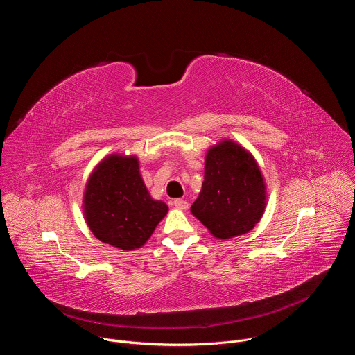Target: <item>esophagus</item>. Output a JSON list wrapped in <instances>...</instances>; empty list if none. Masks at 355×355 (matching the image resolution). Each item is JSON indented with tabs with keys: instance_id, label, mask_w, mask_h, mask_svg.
Segmentation results:
<instances>
[{
	"instance_id": "34e87169",
	"label": "esophagus",
	"mask_w": 355,
	"mask_h": 355,
	"mask_svg": "<svg viewBox=\"0 0 355 355\" xmlns=\"http://www.w3.org/2000/svg\"><path fill=\"white\" fill-rule=\"evenodd\" d=\"M173 204H174V207L177 208V209H180V211H187L188 209V202L187 200H184V199H175L174 202H173Z\"/></svg>"
}]
</instances>
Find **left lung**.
<instances>
[{
	"instance_id": "obj_1",
	"label": "left lung",
	"mask_w": 355,
	"mask_h": 355,
	"mask_svg": "<svg viewBox=\"0 0 355 355\" xmlns=\"http://www.w3.org/2000/svg\"><path fill=\"white\" fill-rule=\"evenodd\" d=\"M205 180L191 214L218 240L254 229L267 207L263 171L245 147L232 139L211 146L205 156Z\"/></svg>"
}]
</instances>
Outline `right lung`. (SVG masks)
<instances>
[{"label": "right lung", "instance_id": "add662e5", "mask_svg": "<svg viewBox=\"0 0 355 355\" xmlns=\"http://www.w3.org/2000/svg\"><path fill=\"white\" fill-rule=\"evenodd\" d=\"M81 207L92 234L123 251L143 247L168 212L167 204L150 195L139 157L121 153L105 156L94 167Z\"/></svg>", "mask_w": 355, "mask_h": 355}]
</instances>
